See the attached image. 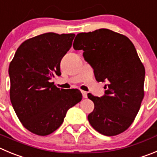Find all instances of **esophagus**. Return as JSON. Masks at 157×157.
Returning <instances> with one entry per match:
<instances>
[{
  "instance_id": "esophagus-1",
  "label": "esophagus",
  "mask_w": 157,
  "mask_h": 157,
  "mask_svg": "<svg viewBox=\"0 0 157 157\" xmlns=\"http://www.w3.org/2000/svg\"><path fill=\"white\" fill-rule=\"evenodd\" d=\"M81 93H82V95H83V98H87V92L84 91V90H82Z\"/></svg>"
}]
</instances>
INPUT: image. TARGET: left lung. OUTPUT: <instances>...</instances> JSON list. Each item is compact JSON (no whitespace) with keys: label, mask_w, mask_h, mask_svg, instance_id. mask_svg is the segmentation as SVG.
Returning a JSON list of instances; mask_svg holds the SVG:
<instances>
[{"label":"left lung","mask_w":157,"mask_h":157,"mask_svg":"<svg viewBox=\"0 0 157 157\" xmlns=\"http://www.w3.org/2000/svg\"><path fill=\"white\" fill-rule=\"evenodd\" d=\"M75 50L93 67L97 81H107L101 98L88 94L94 104L88 121L107 136L122 133L132 124L144 98L145 68L134 45L124 35L106 29L77 35Z\"/></svg>","instance_id":"left-lung-1"}]
</instances>
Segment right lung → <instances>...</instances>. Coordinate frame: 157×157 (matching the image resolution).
<instances>
[{
    "label": "right lung",
    "instance_id": "1",
    "mask_svg": "<svg viewBox=\"0 0 157 157\" xmlns=\"http://www.w3.org/2000/svg\"><path fill=\"white\" fill-rule=\"evenodd\" d=\"M74 34L48 32L27 39L9 65L10 99L23 126L47 136L63 122L68 109L82 99L80 90L59 89L51 82L60 76V62L71 48Z\"/></svg>",
    "mask_w": 157,
    "mask_h": 157
}]
</instances>
